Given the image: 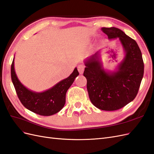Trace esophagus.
Instances as JSON below:
<instances>
[{"label": "esophagus", "mask_w": 154, "mask_h": 154, "mask_svg": "<svg viewBox=\"0 0 154 154\" xmlns=\"http://www.w3.org/2000/svg\"><path fill=\"white\" fill-rule=\"evenodd\" d=\"M85 68V66L83 64H79V65L78 66V67H77L78 71H79V72L80 74L83 73Z\"/></svg>", "instance_id": "34e87169"}]
</instances>
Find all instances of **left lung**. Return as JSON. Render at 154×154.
Segmentation results:
<instances>
[{
  "label": "left lung",
  "instance_id": "8db88e82",
  "mask_svg": "<svg viewBox=\"0 0 154 154\" xmlns=\"http://www.w3.org/2000/svg\"><path fill=\"white\" fill-rule=\"evenodd\" d=\"M111 39H118L125 56L116 70L107 72L103 68L100 53L85 60L83 75L87 80V90L92 104L103 111H116L135 99L144 75V62L137 42L120 29L101 28Z\"/></svg>",
  "mask_w": 154,
  "mask_h": 154
}]
</instances>
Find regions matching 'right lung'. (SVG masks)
<instances>
[{"label":"right lung","instance_id":"add662e5","mask_svg":"<svg viewBox=\"0 0 154 154\" xmlns=\"http://www.w3.org/2000/svg\"><path fill=\"white\" fill-rule=\"evenodd\" d=\"M79 74L75 68L68 77L52 88L42 92H36L25 87L19 80L14 68V58L11 66V81L19 100L25 108L42 116L54 115L64 107L66 92Z\"/></svg>","mask_w":154,"mask_h":154}]
</instances>
